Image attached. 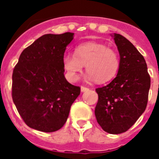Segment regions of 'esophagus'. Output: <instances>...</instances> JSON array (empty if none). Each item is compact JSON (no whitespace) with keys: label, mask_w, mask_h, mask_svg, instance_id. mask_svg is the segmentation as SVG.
Instances as JSON below:
<instances>
[{"label":"esophagus","mask_w":159,"mask_h":159,"mask_svg":"<svg viewBox=\"0 0 159 159\" xmlns=\"http://www.w3.org/2000/svg\"><path fill=\"white\" fill-rule=\"evenodd\" d=\"M88 88L87 87H81V92H87V91H88Z\"/></svg>","instance_id":"34e87169"}]
</instances>
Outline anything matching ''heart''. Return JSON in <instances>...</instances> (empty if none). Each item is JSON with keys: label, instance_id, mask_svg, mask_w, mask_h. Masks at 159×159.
I'll list each match as a JSON object with an SVG mask.
<instances>
[{"label": "heart", "instance_id": "1", "mask_svg": "<svg viewBox=\"0 0 159 159\" xmlns=\"http://www.w3.org/2000/svg\"><path fill=\"white\" fill-rule=\"evenodd\" d=\"M62 66L71 82L79 80L86 66L87 80L104 83L116 76L120 68V58L116 51L103 43L87 42L77 45L74 55L65 54L62 57Z\"/></svg>", "mask_w": 159, "mask_h": 159}]
</instances>
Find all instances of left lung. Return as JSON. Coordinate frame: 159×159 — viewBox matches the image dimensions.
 <instances>
[{
    "mask_svg": "<svg viewBox=\"0 0 159 159\" xmlns=\"http://www.w3.org/2000/svg\"><path fill=\"white\" fill-rule=\"evenodd\" d=\"M120 53L116 77L97 88L95 116L103 130L112 134L125 132L144 112L150 88L147 63L138 49L124 36L111 34Z\"/></svg>",
    "mask_w": 159,
    "mask_h": 159,
    "instance_id": "8db88e82",
    "label": "left lung"
}]
</instances>
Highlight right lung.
Returning a JSON list of instances; mask_svg holds the SVG:
<instances>
[{
  "mask_svg": "<svg viewBox=\"0 0 159 159\" xmlns=\"http://www.w3.org/2000/svg\"><path fill=\"white\" fill-rule=\"evenodd\" d=\"M74 33L47 34L24 49L12 75V99L29 127L54 132L64 125L79 87L64 77L62 57Z\"/></svg>",
  "mask_w": 159,
  "mask_h": 159,
  "instance_id": "right-lung-1",
  "label": "right lung"
}]
</instances>
